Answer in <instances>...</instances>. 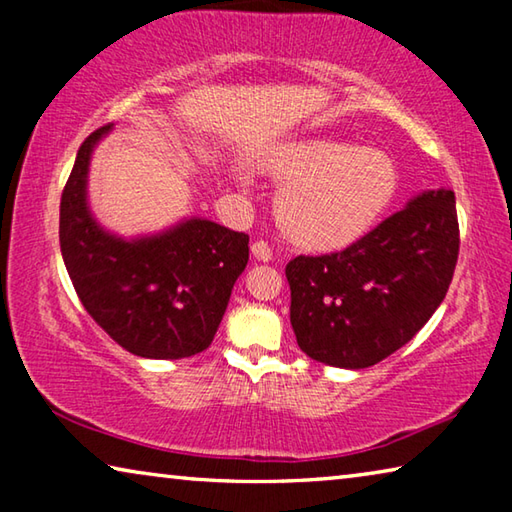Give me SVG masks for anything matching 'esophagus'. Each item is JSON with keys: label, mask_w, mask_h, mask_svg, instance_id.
Returning a JSON list of instances; mask_svg holds the SVG:
<instances>
[{"label": "esophagus", "mask_w": 512, "mask_h": 512, "mask_svg": "<svg viewBox=\"0 0 512 512\" xmlns=\"http://www.w3.org/2000/svg\"><path fill=\"white\" fill-rule=\"evenodd\" d=\"M250 253H253V257L259 259V262H271L273 259V250L266 241H255V244L250 246Z\"/></svg>", "instance_id": "esophagus-1"}]
</instances>
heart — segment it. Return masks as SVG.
I'll return each mask as SVG.
<instances>
[{"instance_id": "1", "label": "heart", "mask_w": 512, "mask_h": 512, "mask_svg": "<svg viewBox=\"0 0 512 512\" xmlns=\"http://www.w3.org/2000/svg\"><path fill=\"white\" fill-rule=\"evenodd\" d=\"M284 185L277 216L291 241L336 250L359 241L391 207L400 173L386 151L316 137L284 144L268 160Z\"/></svg>"}]
</instances>
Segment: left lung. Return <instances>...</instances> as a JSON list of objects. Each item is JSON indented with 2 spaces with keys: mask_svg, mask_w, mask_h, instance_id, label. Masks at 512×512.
Masks as SVG:
<instances>
[{
  "mask_svg": "<svg viewBox=\"0 0 512 512\" xmlns=\"http://www.w3.org/2000/svg\"><path fill=\"white\" fill-rule=\"evenodd\" d=\"M458 244L454 192L431 189L341 253L291 259V327L300 350L352 370L400 350L445 300Z\"/></svg>",
  "mask_w": 512,
  "mask_h": 512,
  "instance_id": "left-lung-1",
  "label": "left lung"
}]
</instances>
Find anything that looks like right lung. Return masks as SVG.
I'll use <instances>...</instances> for the list:
<instances>
[{"label":"right lung","mask_w":512,"mask_h":512,"mask_svg":"<svg viewBox=\"0 0 512 512\" xmlns=\"http://www.w3.org/2000/svg\"><path fill=\"white\" fill-rule=\"evenodd\" d=\"M112 128L85 137L60 198V253L76 296L103 332L144 359L210 348L232 287L248 264V235L187 219L151 237L121 239L94 221L88 169Z\"/></svg>","instance_id":"obj_1"}]
</instances>
